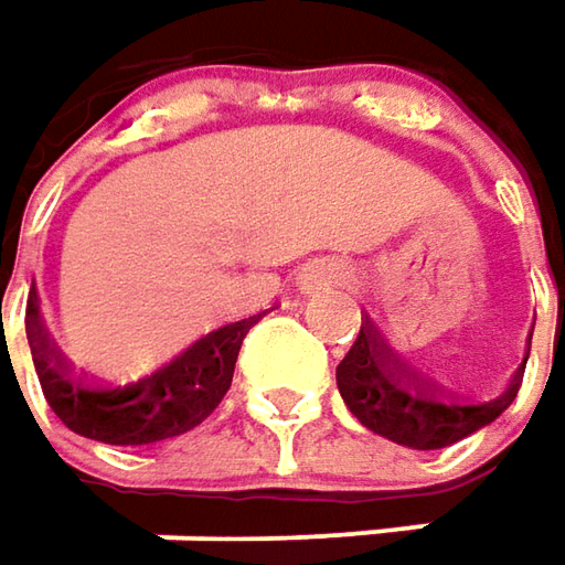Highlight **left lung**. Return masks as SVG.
I'll return each instance as SVG.
<instances>
[{
    "label": "left lung",
    "mask_w": 565,
    "mask_h": 565,
    "mask_svg": "<svg viewBox=\"0 0 565 565\" xmlns=\"http://www.w3.org/2000/svg\"><path fill=\"white\" fill-rule=\"evenodd\" d=\"M519 381L522 372H515L500 397L484 403L454 397L435 381L391 362L369 328H360V338L338 365V387L350 413L369 431L409 450H440L476 435L513 403Z\"/></svg>",
    "instance_id": "obj_1"
}]
</instances>
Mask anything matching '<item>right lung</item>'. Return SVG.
<instances>
[{
	"label": "right lung",
	"instance_id": "add662e5",
	"mask_svg": "<svg viewBox=\"0 0 565 565\" xmlns=\"http://www.w3.org/2000/svg\"><path fill=\"white\" fill-rule=\"evenodd\" d=\"M253 324L256 316L215 328L181 356L130 384H106L74 372L36 316L28 321V341L46 403L74 435L115 447H147L181 438L215 413Z\"/></svg>",
	"mask_w": 565,
	"mask_h": 565
}]
</instances>
